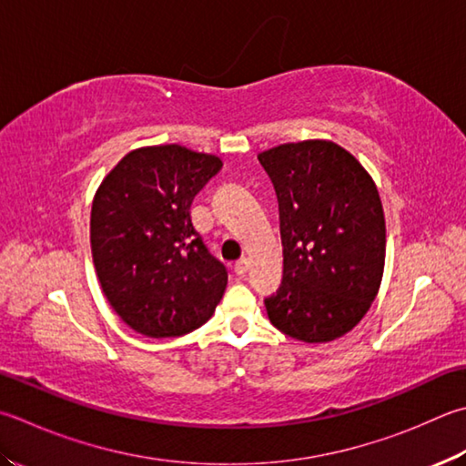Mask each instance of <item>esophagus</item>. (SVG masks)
I'll return each instance as SVG.
<instances>
[{"label":"esophagus","mask_w":466,"mask_h":466,"mask_svg":"<svg viewBox=\"0 0 466 466\" xmlns=\"http://www.w3.org/2000/svg\"><path fill=\"white\" fill-rule=\"evenodd\" d=\"M248 268H249V261L245 259V258H241L239 261H235V266H233L237 276H245V274H248Z\"/></svg>","instance_id":"obj_1"}]
</instances>
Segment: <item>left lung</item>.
Wrapping results in <instances>:
<instances>
[{"instance_id":"8db88e82","label":"left lung","mask_w":466,"mask_h":466,"mask_svg":"<svg viewBox=\"0 0 466 466\" xmlns=\"http://www.w3.org/2000/svg\"><path fill=\"white\" fill-rule=\"evenodd\" d=\"M274 184L284 279L266 298L269 322L304 342H329L363 319L381 284L385 218L370 174L324 139L261 152Z\"/></svg>"}]
</instances>
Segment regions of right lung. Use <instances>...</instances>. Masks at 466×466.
I'll list each match as a JSON object with an SVG mask.
<instances>
[{
  "label": "right lung",
  "instance_id": "obj_1",
  "mask_svg": "<svg viewBox=\"0 0 466 466\" xmlns=\"http://www.w3.org/2000/svg\"><path fill=\"white\" fill-rule=\"evenodd\" d=\"M221 166L217 156L177 144L139 147L93 198L91 249L103 294L146 337L198 329L225 294V263L190 218L192 200Z\"/></svg>",
  "mask_w": 466,
  "mask_h": 466
}]
</instances>
